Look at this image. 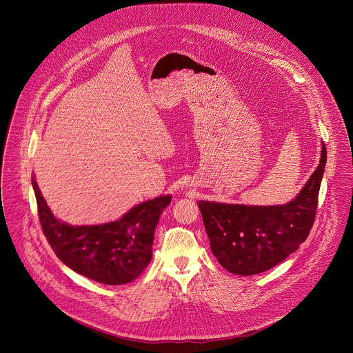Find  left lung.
I'll return each instance as SVG.
<instances>
[{"label": "left lung", "mask_w": 353, "mask_h": 353, "mask_svg": "<svg viewBox=\"0 0 353 353\" xmlns=\"http://www.w3.org/2000/svg\"><path fill=\"white\" fill-rule=\"evenodd\" d=\"M327 162L323 143L317 169L297 196L283 205H241L198 201L211 250L232 274L264 272L303 243L314 223L319 191Z\"/></svg>", "instance_id": "left-lung-1"}]
</instances>
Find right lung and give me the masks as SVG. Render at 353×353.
I'll use <instances>...</instances> for the list:
<instances>
[{"label":"right lung","mask_w":353,"mask_h":353,"mask_svg":"<svg viewBox=\"0 0 353 353\" xmlns=\"http://www.w3.org/2000/svg\"><path fill=\"white\" fill-rule=\"evenodd\" d=\"M32 185L43 233L56 256L72 271L99 283L123 285L148 267L155 228L172 195L145 201L114 222L71 226L50 211L34 177Z\"/></svg>","instance_id":"obj_1"}]
</instances>
